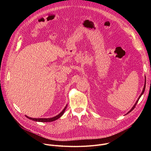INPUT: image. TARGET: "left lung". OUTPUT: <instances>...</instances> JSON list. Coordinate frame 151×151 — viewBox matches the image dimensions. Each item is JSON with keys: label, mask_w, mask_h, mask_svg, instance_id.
Here are the masks:
<instances>
[{"label": "left lung", "mask_w": 151, "mask_h": 151, "mask_svg": "<svg viewBox=\"0 0 151 151\" xmlns=\"http://www.w3.org/2000/svg\"><path fill=\"white\" fill-rule=\"evenodd\" d=\"M145 87H146V76H145V84H144V87H143V91H142V93L140 94V95L139 96V98H138V99H137V100L136 101V103H135V104H134V106L132 107V108L130 110V111H128L125 115H127V114H129L130 112H131L134 109V107H135V106H136V105L137 104V102H138V101H139V100L140 99V98L141 97V96L143 95V94L144 93V92H145Z\"/></svg>", "instance_id": "left-lung-1"}]
</instances>
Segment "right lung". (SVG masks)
I'll return each mask as SVG.
<instances>
[{
  "instance_id": "1",
  "label": "right lung",
  "mask_w": 151,
  "mask_h": 151,
  "mask_svg": "<svg viewBox=\"0 0 151 151\" xmlns=\"http://www.w3.org/2000/svg\"><path fill=\"white\" fill-rule=\"evenodd\" d=\"M68 106V104H66V106H65V107L63 109V110L57 115H56L55 116H54V117H52V118H31V117H29L27 115H25L27 118H29V119H32L34 121H36V122H52V121H55L57 119H58V118H60L63 115V114L64 113V111H65L66 107Z\"/></svg>"
}]
</instances>
